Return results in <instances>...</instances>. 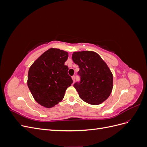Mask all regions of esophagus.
Segmentation results:
<instances>
[{
  "label": "esophagus",
  "mask_w": 147,
  "mask_h": 147,
  "mask_svg": "<svg viewBox=\"0 0 147 147\" xmlns=\"http://www.w3.org/2000/svg\"><path fill=\"white\" fill-rule=\"evenodd\" d=\"M72 80H73L74 83V82H75V76H74H74L72 77Z\"/></svg>",
  "instance_id": "obj_1"
}]
</instances>
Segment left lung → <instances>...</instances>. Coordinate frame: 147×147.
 Here are the masks:
<instances>
[{"label":"left lung","instance_id":"8db88e82","mask_svg":"<svg viewBox=\"0 0 147 147\" xmlns=\"http://www.w3.org/2000/svg\"><path fill=\"white\" fill-rule=\"evenodd\" d=\"M72 58L80 68L81 82L74 86L80 99L94 105L107 99L112 91L113 77L105 62L92 51H75Z\"/></svg>","mask_w":147,"mask_h":147}]
</instances>
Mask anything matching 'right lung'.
I'll use <instances>...</instances> for the list:
<instances>
[{"mask_svg": "<svg viewBox=\"0 0 147 147\" xmlns=\"http://www.w3.org/2000/svg\"><path fill=\"white\" fill-rule=\"evenodd\" d=\"M69 53L51 48L35 60L29 69L28 86L34 99L45 108L63 100L67 88L73 83L64 65Z\"/></svg>", "mask_w": 147, "mask_h": 147, "instance_id": "obj_1", "label": "right lung"}]
</instances>
